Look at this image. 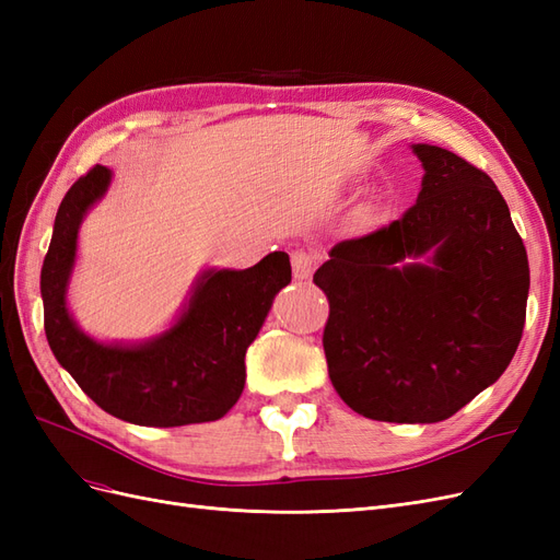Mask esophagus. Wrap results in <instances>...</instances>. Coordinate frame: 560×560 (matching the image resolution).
<instances>
[{
	"mask_svg": "<svg viewBox=\"0 0 560 560\" xmlns=\"http://www.w3.org/2000/svg\"><path fill=\"white\" fill-rule=\"evenodd\" d=\"M317 266V257L311 252H294L292 254V270L296 280H308Z\"/></svg>",
	"mask_w": 560,
	"mask_h": 560,
	"instance_id": "esophagus-1",
	"label": "esophagus"
}]
</instances>
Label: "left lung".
<instances>
[{
	"mask_svg": "<svg viewBox=\"0 0 560 560\" xmlns=\"http://www.w3.org/2000/svg\"><path fill=\"white\" fill-rule=\"evenodd\" d=\"M418 200L395 222L336 243L313 282L336 393L371 420L439 422L510 366L530 290L528 254L483 171L416 144ZM433 252L432 265L397 267Z\"/></svg>",
	"mask_w": 560,
	"mask_h": 560,
	"instance_id": "1",
	"label": "left lung"
}]
</instances>
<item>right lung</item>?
I'll return each instance as SVG.
<instances>
[{"instance_id": "1", "label": "right lung", "mask_w": 560, "mask_h": 560, "mask_svg": "<svg viewBox=\"0 0 560 560\" xmlns=\"http://www.w3.org/2000/svg\"><path fill=\"white\" fill-rule=\"evenodd\" d=\"M112 173L95 165L65 194L44 268V329L56 360L100 409L132 425L179 428L229 413L245 387V352L273 296L292 280L290 257L270 252L245 270H208L177 325L144 346H105L67 313V278L79 224L107 191Z\"/></svg>"}]
</instances>
